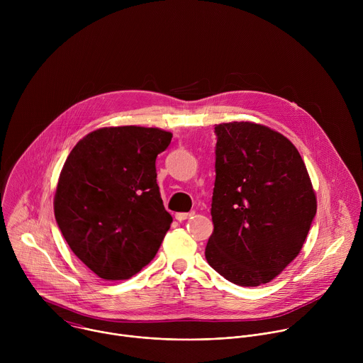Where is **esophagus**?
I'll return each instance as SVG.
<instances>
[{"label":"esophagus","instance_id":"esophagus-1","mask_svg":"<svg viewBox=\"0 0 363 363\" xmlns=\"http://www.w3.org/2000/svg\"><path fill=\"white\" fill-rule=\"evenodd\" d=\"M195 213L194 211H191V213H178V214H175V218L178 220V221H185V220H188L189 217H192Z\"/></svg>","mask_w":363,"mask_h":363}]
</instances>
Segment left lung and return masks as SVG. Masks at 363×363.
<instances>
[{
	"mask_svg": "<svg viewBox=\"0 0 363 363\" xmlns=\"http://www.w3.org/2000/svg\"><path fill=\"white\" fill-rule=\"evenodd\" d=\"M214 233L208 264L228 281L255 287L300 252L316 216L306 165L281 133L250 122L216 125Z\"/></svg>",
	"mask_w": 363,
	"mask_h": 363,
	"instance_id": "left-lung-1",
	"label": "left lung"
}]
</instances>
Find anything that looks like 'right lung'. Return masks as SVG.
<instances>
[{"mask_svg": "<svg viewBox=\"0 0 363 363\" xmlns=\"http://www.w3.org/2000/svg\"><path fill=\"white\" fill-rule=\"evenodd\" d=\"M171 139L157 128H103L67 157L55 196L56 221L72 251L100 279H130L158 252L172 217L155 162Z\"/></svg>", "mask_w": 363, "mask_h": 363, "instance_id": "obj_1", "label": "right lung"}]
</instances>
